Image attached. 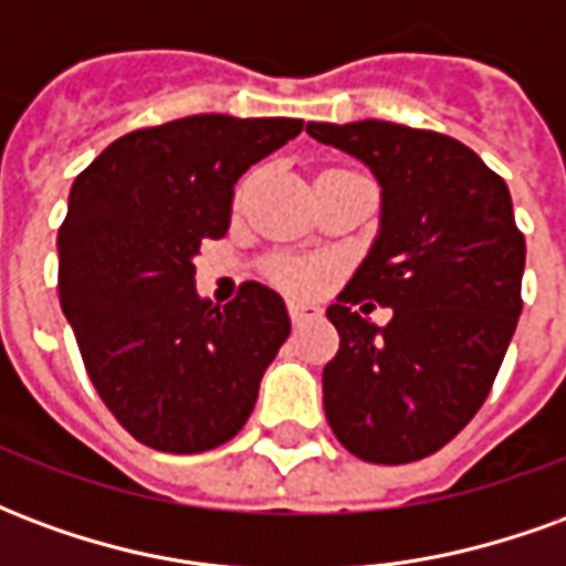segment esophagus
I'll return each mask as SVG.
<instances>
[{
	"label": "esophagus",
	"instance_id": "esophagus-1",
	"mask_svg": "<svg viewBox=\"0 0 566 566\" xmlns=\"http://www.w3.org/2000/svg\"><path fill=\"white\" fill-rule=\"evenodd\" d=\"M287 315H291V324H294V327H303L308 321L321 318V308L312 306V303H291V306H287Z\"/></svg>",
	"mask_w": 566,
	"mask_h": 566
}]
</instances>
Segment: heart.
<instances>
[{
    "mask_svg": "<svg viewBox=\"0 0 566 566\" xmlns=\"http://www.w3.org/2000/svg\"><path fill=\"white\" fill-rule=\"evenodd\" d=\"M279 282L291 291H306L315 282V272L306 270V266H296V263H284V266H279Z\"/></svg>",
    "mask_w": 566,
    "mask_h": 566,
    "instance_id": "1",
    "label": "heart"
}]
</instances>
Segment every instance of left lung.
I'll use <instances>...</instances> for the list:
<instances>
[{"label":"left lung","instance_id":"8db88e82","mask_svg":"<svg viewBox=\"0 0 566 566\" xmlns=\"http://www.w3.org/2000/svg\"><path fill=\"white\" fill-rule=\"evenodd\" d=\"M306 133L367 163L381 187L379 235L327 308L339 352L324 367V412L360 461H421L485 403L522 315L524 235L510 187L430 129L357 120ZM364 298L395 318L376 328Z\"/></svg>","mask_w":566,"mask_h":566}]
</instances>
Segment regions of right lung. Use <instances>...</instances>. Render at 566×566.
<instances>
[{
    "instance_id": "1",
    "label": "right lung",
    "mask_w": 566,
    "mask_h": 566,
    "mask_svg": "<svg viewBox=\"0 0 566 566\" xmlns=\"http://www.w3.org/2000/svg\"><path fill=\"white\" fill-rule=\"evenodd\" d=\"M296 117L193 115L127 133L75 178L56 233L60 306L108 412L157 451L233 439L291 333L284 300L245 282L197 294L202 239L230 227L248 166L300 136Z\"/></svg>"
}]
</instances>
